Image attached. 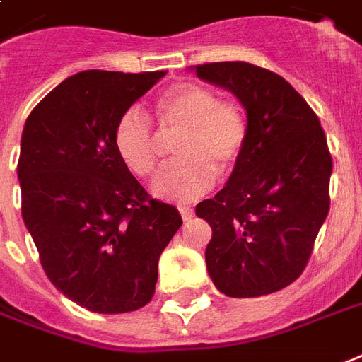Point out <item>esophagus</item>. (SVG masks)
Returning a JSON list of instances; mask_svg holds the SVG:
<instances>
[{
	"label": "esophagus",
	"instance_id": "obj_1",
	"mask_svg": "<svg viewBox=\"0 0 362 362\" xmlns=\"http://www.w3.org/2000/svg\"><path fill=\"white\" fill-rule=\"evenodd\" d=\"M178 211H180V214H182V218H184V220H189V218L193 216L192 206H178Z\"/></svg>",
	"mask_w": 362,
	"mask_h": 362
}]
</instances>
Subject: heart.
<instances>
[{
    "mask_svg": "<svg viewBox=\"0 0 362 362\" xmlns=\"http://www.w3.org/2000/svg\"><path fill=\"white\" fill-rule=\"evenodd\" d=\"M156 119L165 138L176 136V161L157 175L151 192L186 203L203 197L220 178L237 169L248 142V121L237 102L220 100L216 90L182 83L157 100ZM114 148L127 169L150 178L159 161V136L138 107L119 115Z\"/></svg>",
    "mask_w": 362,
    "mask_h": 362,
    "instance_id": "obj_1",
    "label": "heart"
}]
</instances>
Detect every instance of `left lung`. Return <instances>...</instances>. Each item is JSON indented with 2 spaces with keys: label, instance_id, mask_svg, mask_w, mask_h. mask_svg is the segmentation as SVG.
I'll list each match as a JSON object with an SVG mask.
<instances>
[{
  "label": "left lung",
  "instance_id": "left-lung-1",
  "mask_svg": "<svg viewBox=\"0 0 362 362\" xmlns=\"http://www.w3.org/2000/svg\"><path fill=\"white\" fill-rule=\"evenodd\" d=\"M195 74L231 90L248 121L247 148L228 184L195 206L212 230L206 269L226 296L272 294L302 275L330 209L327 136L310 104L275 71L209 62Z\"/></svg>",
  "mask_w": 362,
  "mask_h": 362
}]
</instances>
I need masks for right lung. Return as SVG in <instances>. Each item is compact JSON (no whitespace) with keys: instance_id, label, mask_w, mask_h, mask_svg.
<instances>
[{"instance_id":"obj_1","label":"right lung","mask_w":362,"mask_h":362,"mask_svg":"<svg viewBox=\"0 0 362 362\" xmlns=\"http://www.w3.org/2000/svg\"><path fill=\"white\" fill-rule=\"evenodd\" d=\"M167 71L87 70L68 77L28 115L18 182L22 218L47 277L96 313L144 308L157 262L182 226L114 148L119 115Z\"/></svg>"}]
</instances>
